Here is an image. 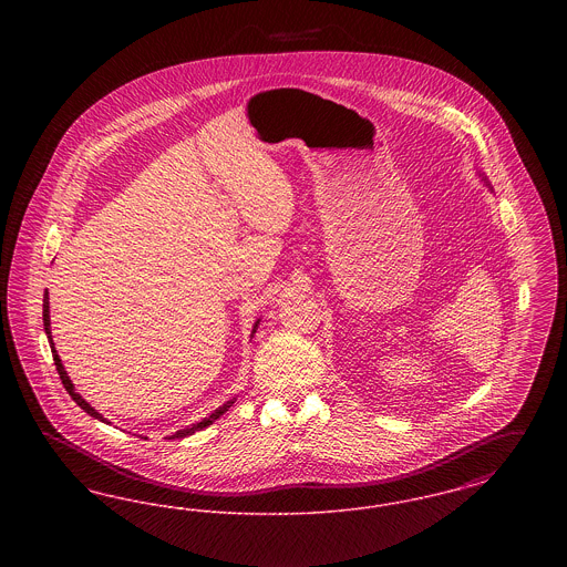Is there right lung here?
<instances>
[{"label": "right lung", "mask_w": 567, "mask_h": 567, "mask_svg": "<svg viewBox=\"0 0 567 567\" xmlns=\"http://www.w3.org/2000/svg\"><path fill=\"white\" fill-rule=\"evenodd\" d=\"M42 317H44V331H47V336H49V342H51V351H53V361L54 365H56V372H59V378H61V382H63V386H65V391L70 393V398L76 402V404L81 405L82 410L86 412V414H91V416H95V419H100L102 423H106V419L100 414V412H95L91 405L86 404L84 400H82L81 395L74 391V384H72V380L68 378L65 374V370H63V363H61V359H59V354L54 351L53 347V338H51V317H49V293H44V303H42ZM255 329H257V323H255ZM255 329H252V333H255ZM236 400H231V402H225V404L220 405L218 410H215L208 419H204L202 423H197V425H193L189 430H183V432H176L172 437H187L190 433L199 432V430H204V427H208V425H213L216 419L220 416V414H225L231 405H234Z\"/></svg>", "instance_id": "add662e5"}]
</instances>
